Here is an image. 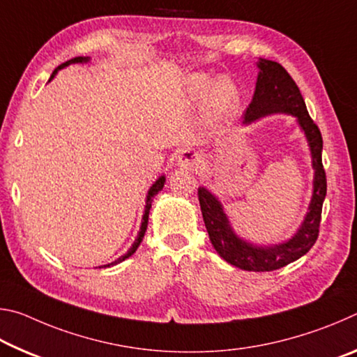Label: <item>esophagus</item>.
I'll return each instance as SVG.
<instances>
[{"mask_svg":"<svg viewBox=\"0 0 357 357\" xmlns=\"http://www.w3.org/2000/svg\"><path fill=\"white\" fill-rule=\"evenodd\" d=\"M200 157H202V154H198L197 151H190V149L184 151V153L179 155V164L187 165V167H193L200 162Z\"/></svg>","mask_w":357,"mask_h":357,"instance_id":"34e87169","label":"esophagus"}]
</instances>
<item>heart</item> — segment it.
<instances>
[{
  "label": "heart",
  "instance_id": "1",
  "mask_svg": "<svg viewBox=\"0 0 357 357\" xmlns=\"http://www.w3.org/2000/svg\"><path fill=\"white\" fill-rule=\"evenodd\" d=\"M190 93L203 104L209 102L219 116H231L239 104L236 84L228 78H219L214 82L208 75H195L190 80Z\"/></svg>",
  "mask_w": 357,
  "mask_h": 357
}]
</instances>
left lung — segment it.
Segmentation results:
<instances>
[{
  "instance_id": "8db88e82",
  "label": "left lung",
  "mask_w": 357,
  "mask_h": 357,
  "mask_svg": "<svg viewBox=\"0 0 357 357\" xmlns=\"http://www.w3.org/2000/svg\"><path fill=\"white\" fill-rule=\"evenodd\" d=\"M258 68L259 74L257 78L255 94H253L250 105L245 110L244 123H252V121L266 116V114L279 112L289 113L298 118L299 126L309 140L313 168H315L313 197L309 213H307L299 231L288 243L274 247H255L239 239L233 233L220 203L217 202L213 193L208 192L204 187H200L198 200H200L203 220L206 225L209 239L217 253L227 263L236 266V268L253 271V273H264V271L280 269L283 266L296 261L302 255H305L317 243L328 183H326V172L321 160V132L307 112L305 102L298 84L279 63L259 59Z\"/></svg>"
}]
</instances>
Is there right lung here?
I'll return each instance as SVG.
<instances>
[{
  "label": "right lung",
  "instance_id": "obj_1",
  "mask_svg": "<svg viewBox=\"0 0 357 357\" xmlns=\"http://www.w3.org/2000/svg\"><path fill=\"white\" fill-rule=\"evenodd\" d=\"M83 61H89V58H83V56L72 58V59H69V61H66V63H63L61 66H58V68H56L55 70H53V74H52V77H50V80H52L53 77H55V74H56V72H58L59 69H63V68H66V66H69V64H74V63H83ZM164 183H165V178H164V176H160L159 179L155 181V183L153 184V187H151L149 192H148V197H146V206H144V214H143V222H142L140 233H138V236H137V239H135V243L132 244V247H130L128 253H124L123 257H119V258L116 259V261H113V263H110L108 266H113V264H116V263L124 261L126 258H129V257L132 255V253H134V252L138 249V245H140V243L143 241L144 231H146V228H148V217H149L151 203H153V198H154V195H157V192L162 190V187H164ZM100 268H105V266H100Z\"/></svg>",
  "mask_w": 357,
  "mask_h": 357
}]
</instances>
